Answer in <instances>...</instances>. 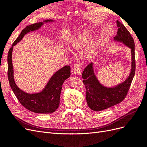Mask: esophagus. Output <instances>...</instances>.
<instances>
[{
    "label": "esophagus",
    "mask_w": 147,
    "mask_h": 147,
    "mask_svg": "<svg viewBox=\"0 0 147 147\" xmlns=\"http://www.w3.org/2000/svg\"><path fill=\"white\" fill-rule=\"evenodd\" d=\"M74 74L77 75H80L82 74V68L80 64H76L74 67Z\"/></svg>",
    "instance_id": "34e87169"
}]
</instances>
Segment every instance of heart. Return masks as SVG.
<instances>
[{"mask_svg": "<svg viewBox=\"0 0 147 147\" xmlns=\"http://www.w3.org/2000/svg\"><path fill=\"white\" fill-rule=\"evenodd\" d=\"M91 36V33L87 30L83 31V32L81 33H79L70 42L69 44L70 50L72 51H82L89 43ZM95 51L96 44L94 43H92L86 49L85 51V55L88 57H92L94 55Z\"/></svg>", "mask_w": 147, "mask_h": 147, "instance_id": "1", "label": "heart"}]
</instances>
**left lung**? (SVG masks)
Listing matches in <instances>:
<instances>
[{
  "label": "left lung",
  "mask_w": 147,
  "mask_h": 147,
  "mask_svg": "<svg viewBox=\"0 0 147 147\" xmlns=\"http://www.w3.org/2000/svg\"><path fill=\"white\" fill-rule=\"evenodd\" d=\"M117 34L114 42L121 43L131 49V69L125 80L113 86H105L97 78L94 69V63L89 64L82 74L83 83L86 90V100L89 107L95 112H99L122 102L129 90L136 71L135 45L129 32L118 20Z\"/></svg>",
  "instance_id": "8db88e82"
}]
</instances>
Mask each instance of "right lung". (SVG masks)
I'll list each match as a JSON object with an SVG mask.
<instances>
[{"instance_id":"right-lung-1","label":"right lung","mask_w":147,"mask_h":147,"mask_svg":"<svg viewBox=\"0 0 147 147\" xmlns=\"http://www.w3.org/2000/svg\"><path fill=\"white\" fill-rule=\"evenodd\" d=\"M54 21L55 20H46L43 22L28 26L22 30L8 53V78L10 87L21 104L34 113H51L59 107L62 86L64 81L70 76V67L69 65H65L57 70L41 91L35 93L26 92L17 86L14 79V70L12 63L13 47L21 41L25 35L40 29L44 24L53 23Z\"/></svg>"}]
</instances>
